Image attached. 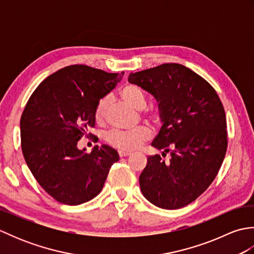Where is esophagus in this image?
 I'll return each mask as SVG.
<instances>
[{
    "mask_svg": "<svg viewBox=\"0 0 254 254\" xmlns=\"http://www.w3.org/2000/svg\"><path fill=\"white\" fill-rule=\"evenodd\" d=\"M132 152H128V150H119V156L120 157H127V156H130Z\"/></svg>",
    "mask_w": 254,
    "mask_h": 254,
    "instance_id": "obj_1",
    "label": "esophagus"
}]
</instances>
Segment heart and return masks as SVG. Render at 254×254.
I'll return each mask as SVG.
<instances>
[{"label": "heart", "instance_id": "b5f03b06", "mask_svg": "<svg viewBox=\"0 0 254 254\" xmlns=\"http://www.w3.org/2000/svg\"><path fill=\"white\" fill-rule=\"evenodd\" d=\"M120 95L123 100L127 102L135 109H143L146 105V98L145 94L138 86L133 84H127L123 86L120 90ZM108 108H109V98L105 97L99 100L95 109V119L97 123H104L107 118ZM145 115L150 121L157 122L160 118V110L158 107H152L146 110ZM152 136V131L146 126H139L133 130L124 131L115 128L107 134V142L121 149H134L138 147L143 142Z\"/></svg>", "mask_w": 254, "mask_h": 254}]
</instances>
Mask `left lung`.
<instances>
[{
    "instance_id": "8db88e82",
    "label": "left lung",
    "mask_w": 254,
    "mask_h": 254,
    "mask_svg": "<svg viewBox=\"0 0 254 254\" xmlns=\"http://www.w3.org/2000/svg\"><path fill=\"white\" fill-rule=\"evenodd\" d=\"M128 82L158 101L163 122L152 146L169 161L149 156L139 176L143 195L165 209H177L201 195L216 178L227 150V123L212 85L192 69L165 63L128 75Z\"/></svg>"
}]
</instances>
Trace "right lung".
Listing matches in <instances>:
<instances>
[{
	"label": "right lung",
	"mask_w": 254,
	"mask_h": 254,
	"mask_svg": "<svg viewBox=\"0 0 254 254\" xmlns=\"http://www.w3.org/2000/svg\"><path fill=\"white\" fill-rule=\"evenodd\" d=\"M123 75L82 64L65 66L42 80L27 101L20 118L21 150L38 183L58 202L93 199L119 160L108 145H96L87 154L77 142L91 136L97 104Z\"/></svg>",
	"instance_id": "right-lung-1"
}]
</instances>
